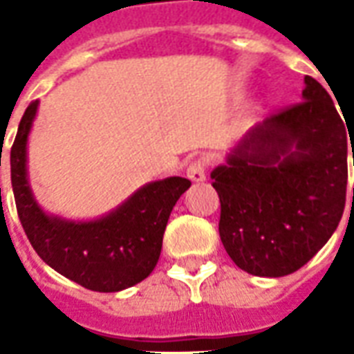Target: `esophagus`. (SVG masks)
<instances>
[{"mask_svg": "<svg viewBox=\"0 0 354 354\" xmlns=\"http://www.w3.org/2000/svg\"><path fill=\"white\" fill-rule=\"evenodd\" d=\"M187 178L192 182H203L207 178V162H205V159H193L187 165Z\"/></svg>", "mask_w": 354, "mask_h": 354, "instance_id": "esophagus-1", "label": "esophagus"}]
</instances>
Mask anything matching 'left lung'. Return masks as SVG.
Returning a JSON list of instances; mask_svg holds the SVG:
<instances>
[{
  "mask_svg": "<svg viewBox=\"0 0 354 354\" xmlns=\"http://www.w3.org/2000/svg\"><path fill=\"white\" fill-rule=\"evenodd\" d=\"M351 132L326 88L305 75L301 102L252 127L212 170L220 239L243 271L284 277L326 245L345 208Z\"/></svg>",
  "mask_w": 354,
  "mask_h": 354,
  "instance_id": "8db88e82",
  "label": "left lung"
}]
</instances>
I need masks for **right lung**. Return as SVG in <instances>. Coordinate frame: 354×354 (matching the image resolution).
<instances>
[{
  "instance_id": "right-lung-1",
  "label": "right lung",
  "mask_w": 354,
  "mask_h": 354,
  "mask_svg": "<svg viewBox=\"0 0 354 354\" xmlns=\"http://www.w3.org/2000/svg\"><path fill=\"white\" fill-rule=\"evenodd\" d=\"M35 111L37 100L24 111L11 147L12 193L28 241L47 266L88 290L119 292L138 284L157 266L170 212L192 182L180 176L151 182L93 222L45 214L32 195L26 172L28 134Z\"/></svg>"
}]
</instances>
